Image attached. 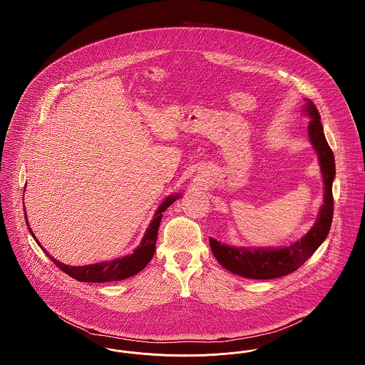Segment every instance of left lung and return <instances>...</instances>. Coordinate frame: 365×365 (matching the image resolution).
Here are the masks:
<instances>
[{"label":"left lung","instance_id":"1","mask_svg":"<svg viewBox=\"0 0 365 365\" xmlns=\"http://www.w3.org/2000/svg\"><path fill=\"white\" fill-rule=\"evenodd\" d=\"M302 112L309 118V140L317 153L323 176L324 194L317 219L312 228L298 241L282 247H238L209 238L213 256L227 271L247 279H275L289 275L308 260L330 232L334 198L332 182L335 178L334 153L326 140L320 115L311 100H305Z\"/></svg>","mask_w":365,"mask_h":365}]
</instances>
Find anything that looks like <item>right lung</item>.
Instances as JSON below:
<instances>
[{"instance_id":"1","label":"right lung","mask_w":365,"mask_h":365,"mask_svg":"<svg viewBox=\"0 0 365 365\" xmlns=\"http://www.w3.org/2000/svg\"><path fill=\"white\" fill-rule=\"evenodd\" d=\"M180 195H182L180 192L168 195L158 205V208L156 209V212L153 215V220L146 228L142 241L133 253L123 256L120 259L101 261V262L88 264V265H82V267L67 265L64 262L56 260L46 252V249L38 242V238L35 237L31 227L29 226V220H26V223L30 230V234L33 235L36 243L41 246L43 253L53 261V264H56V267H58L63 272L70 275L71 278L76 279L78 282H88V283H105V282L124 280V279L137 275L139 271H142L149 264V261L152 260V257L156 252L157 232H158V227H160V222L163 217V212H165V209L168 208L170 205H173L178 198H180ZM24 215H26L24 217L27 219V213H24Z\"/></svg>"}]
</instances>
